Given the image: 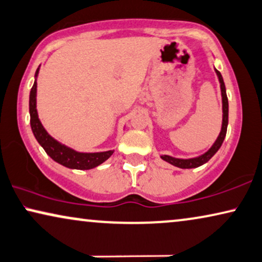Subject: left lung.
<instances>
[{"label": "left lung", "instance_id": "obj_1", "mask_svg": "<svg viewBox=\"0 0 262 262\" xmlns=\"http://www.w3.org/2000/svg\"><path fill=\"white\" fill-rule=\"evenodd\" d=\"M215 73H216V76H218V79H219V83H220V90H222V101H223L222 131H220L218 138H216V141L214 142L212 147H210L208 150L205 152V154L196 156V158L178 159V158H173V156H169V155H161L162 160H165L166 162H168V164L176 166V167H179V168H196V167H200V166L206 164V162H208L210 159H212V156L219 150L220 147H222L224 139H225L226 131H227V124H229V101H227L225 84H224L222 73H220L218 70H215Z\"/></svg>", "mask_w": 262, "mask_h": 262}]
</instances>
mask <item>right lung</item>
I'll use <instances>...</instances> for the list:
<instances>
[{
	"mask_svg": "<svg viewBox=\"0 0 262 262\" xmlns=\"http://www.w3.org/2000/svg\"><path fill=\"white\" fill-rule=\"evenodd\" d=\"M39 67L37 69L35 73V83L31 91H30V124H31V128L33 135L37 139V142L42 145V148L46 150L50 158L57 164L64 166L67 168L72 169H91L94 167H97L102 162H104L107 159L111 158L114 150L108 151H100V152H79L76 151L74 149L67 147L55 138H53L46 128L43 127L42 123H40L38 113H37V76H38Z\"/></svg>",
	"mask_w": 262,
	"mask_h": 262,
	"instance_id": "add662e5",
	"label": "right lung"
}]
</instances>
